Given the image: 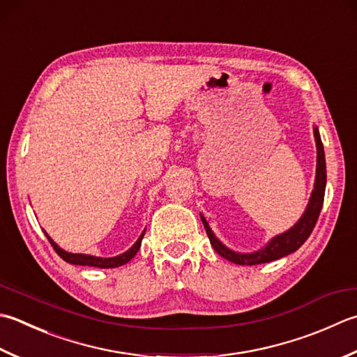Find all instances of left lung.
I'll use <instances>...</instances> for the list:
<instances>
[{"instance_id":"left-lung-1","label":"left lung","mask_w":357,"mask_h":357,"mask_svg":"<svg viewBox=\"0 0 357 357\" xmlns=\"http://www.w3.org/2000/svg\"><path fill=\"white\" fill-rule=\"evenodd\" d=\"M314 137H316V145H317V173H316V183H314V190L311 195L310 204L306 207V211L303 213L302 218L298 220L297 225L289 229L288 232H284L282 235L272 238L271 243L266 248L258 250V252L254 254H236L234 250L227 249L226 246L216 240V236L208 227L207 221L202 218V225L206 227V232L208 240H211V244L213 249L218 252L221 257H225L226 260L236 263V264H248V266H252V264H261V263H269L278 260L288 254L296 252V250L302 246V244L308 240V236L311 235L314 226L319 220L320 211H322L324 206V197H325V185H326V165H325V151H324V145L322 141H320V135L319 130L314 128Z\"/></svg>"}]
</instances>
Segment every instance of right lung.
Returning <instances> with one entry per match:
<instances>
[{"mask_svg":"<svg viewBox=\"0 0 357 357\" xmlns=\"http://www.w3.org/2000/svg\"><path fill=\"white\" fill-rule=\"evenodd\" d=\"M144 234L139 236V240L132 244V248L130 250H127V252L122 255L113 257V258H100V257H93V255H83V254H69V252H65L63 249H60L57 244L51 240V236H49L47 234H46V236H47L49 243L52 244V248L55 249V252H57L63 258V260L68 263L80 264V266H94V268H117V266H122V264H125V263H128L131 258L136 255L139 248H141Z\"/></svg>","mask_w":357,"mask_h":357,"instance_id":"right-lung-1","label":"right lung"}]
</instances>
